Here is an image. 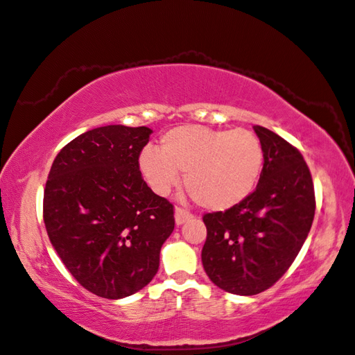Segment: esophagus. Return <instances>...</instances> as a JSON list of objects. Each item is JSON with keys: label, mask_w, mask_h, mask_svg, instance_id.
<instances>
[{"label": "esophagus", "mask_w": 355, "mask_h": 355, "mask_svg": "<svg viewBox=\"0 0 355 355\" xmlns=\"http://www.w3.org/2000/svg\"><path fill=\"white\" fill-rule=\"evenodd\" d=\"M192 218V214L189 212V210H186L183 207H175V223L177 225H182L184 221L191 220Z\"/></svg>", "instance_id": "obj_1"}]
</instances>
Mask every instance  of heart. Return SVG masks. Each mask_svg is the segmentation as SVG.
Masks as SVG:
<instances>
[{
	"label": "heart",
	"instance_id": "obj_1",
	"mask_svg": "<svg viewBox=\"0 0 355 355\" xmlns=\"http://www.w3.org/2000/svg\"><path fill=\"white\" fill-rule=\"evenodd\" d=\"M263 149L247 130L183 125L166 132L160 150L145 148L139 169L157 195H168L184 172L192 198L209 210H225L250 195L262 171Z\"/></svg>",
	"mask_w": 355,
	"mask_h": 355
}]
</instances>
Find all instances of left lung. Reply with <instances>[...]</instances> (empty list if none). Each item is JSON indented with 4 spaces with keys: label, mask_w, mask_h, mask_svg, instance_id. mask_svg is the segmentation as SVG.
I'll list each match as a JSON object with an SVG mask.
<instances>
[{
    "label": "left lung",
    "mask_w": 355,
    "mask_h": 355,
    "mask_svg": "<svg viewBox=\"0 0 355 355\" xmlns=\"http://www.w3.org/2000/svg\"><path fill=\"white\" fill-rule=\"evenodd\" d=\"M253 130L263 149L256 189L225 212L206 214L202 267L216 286L239 296L270 288L290 268L311 229L314 186L302 154L267 128Z\"/></svg>",
    "instance_id": "obj_1"
}]
</instances>
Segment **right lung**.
Here are the masks:
<instances>
[{"instance_id":"right-lung-1","label":"right lung","mask_w":355,"mask_h":355,"mask_svg":"<svg viewBox=\"0 0 355 355\" xmlns=\"http://www.w3.org/2000/svg\"><path fill=\"white\" fill-rule=\"evenodd\" d=\"M153 130L108 125L78 135L55 158L44 191L51 245L96 296L122 299L155 276L175 225L173 206L141 178Z\"/></svg>"}]
</instances>
